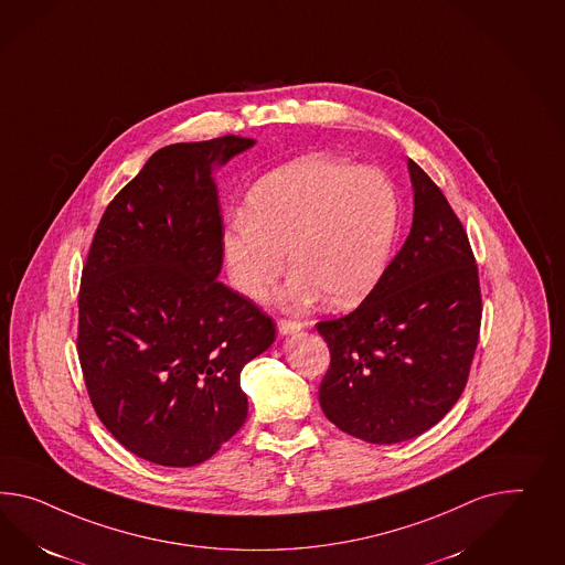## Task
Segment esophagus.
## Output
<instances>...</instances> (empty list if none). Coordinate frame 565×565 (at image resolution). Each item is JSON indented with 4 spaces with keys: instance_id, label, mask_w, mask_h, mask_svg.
Masks as SVG:
<instances>
[{
    "instance_id": "34e87169",
    "label": "esophagus",
    "mask_w": 565,
    "mask_h": 565,
    "mask_svg": "<svg viewBox=\"0 0 565 565\" xmlns=\"http://www.w3.org/2000/svg\"><path fill=\"white\" fill-rule=\"evenodd\" d=\"M301 330H303V323H299V321H292V319H280L278 321L280 335H290V333L301 332Z\"/></svg>"
}]
</instances>
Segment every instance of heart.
Masks as SVG:
<instances>
[{
    "instance_id": "1",
    "label": "heart",
    "mask_w": 565,
    "mask_h": 565,
    "mask_svg": "<svg viewBox=\"0 0 565 565\" xmlns=\"http://www.w3.org/2000/svg\"><path fill=\"white\" fill-rule=\"evenodd\" d=\"M399 225L397 192L373 168L309 156L262 178L249 190L246 217L237 215L223 235L232 285L262 301L285 270L287 301L332 307L364 301L390 266Z\"/></svg>"
}]
</instances>
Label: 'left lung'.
<instances>
[{
  "label": "left lung",
  "instance_id": "obj_1",
  "mask_svg": "<svg viewBox=\"0 0 565 565\" xmlns=\"http://www.w3.org/2000/svg\"><path fill=\"white\" fill-rule=\"evenodd\" d=\"M414 223L381 282L352 313L319 321L330 369L319 405L342 433L395 445L461 397L481 326L478 264L445 194L407 161Z\"/></svg>",
  "mask_w": 565,
  "mask_h": 565
}]
</instances>
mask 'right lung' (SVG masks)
<instances>
[{"instance_id":"right-lung-1","label":"right lung","mask_w":565,"mask_h":565,"mask_svg":"<svg viewBox=\"0 0 565 565\" xmlns=\"http://www.w3.org/2000/svg\"><path fill=\"white\" fill-rule=\"evenodd\" d=\"M252 146L227 135L156 151L89 246L77 299L87 395L108 433L149 463L211 459L246 422L242 369L275 342V321L217 280L211 172Z\"/></svg>"}]
</instances>
